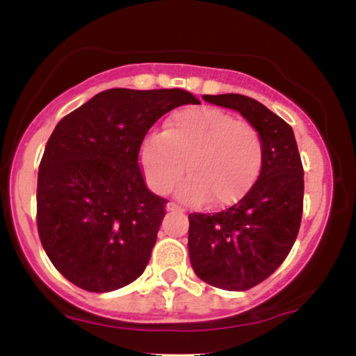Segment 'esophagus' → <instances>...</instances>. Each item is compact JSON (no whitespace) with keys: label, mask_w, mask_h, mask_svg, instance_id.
<instances>
[{"label":"esophagus","mask_w":356,"mask_h":356,"mask_svg":"<svg viewBox=\"0 0 356 356\" xmlns=\"http://www.w3.org/2000/svg\"><path fill=\"white\" fill-rule=\"evenodd\" d=\"M167 211H169V212H184L182 207H179L175 202H169V204H167Z\"/></svg>","instance_id":"1"}]
</instances>
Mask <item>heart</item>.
Listing matches in <instances>:
<instances>
[{
  "label": "heart",
  "mask_w": 356,
  "mask_h": 356,
  "mask_svg": "<svg viewBox=\"0 0 356 356\" xmlns=\"http://www.w3.org/2000/svg\"><path fill=\"white\" fill-rule=\"evenodd\" d=\"M140 167L149 187L167 194L187 172L177 195L187 204L238 202L261 174L264 144L259 130L222 110L182 108L150 134L140 147ZM188 164L186 165L185 162Z\"/></svg>",
  "instance_id": "1"
}]
</instances>
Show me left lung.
Instances as JSON below:
<instances>
[{
	"instance_id": "left-lung-1",
	"label": "left lung",
	"mask_w": 356,
	"mask_h": 356,
	"mask_svg": "<svg viewBox=\"0 0 356 356\" xmlns=\"http://www.w3.org/2000/svg\"><path fill=\"white\" fill-rule=\"evenodd\" d=\"M209 104L238 110L264 144L254 186L229 209L189 216V256L202 281L246 291L283 264L303 216V164L289 124L263 104L239 93L204 95Z\"/></svg>"
}]
</instances>
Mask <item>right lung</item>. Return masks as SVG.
I'll list each match as a JSON object with an SVG mask.
<instances>
[{
  "instance_id": "obj_1",
  "label": "right lung",
  "mask_w": 356,
  "mask_h": 356,
  "mask_svg": "<svg viewBox=\"0 0 356 356\" xmlns=\"http://www.w3.org/2000/svg\"><path fill=\"white\" fill-rule=\"evenodd\" d=\"M199 104L182 88H110L65 115L48 138L36 187V226L58 271L85 291L124 288L144 273L167 199L138 164L149 129Z\"/></svg>"
}]
</instances>
